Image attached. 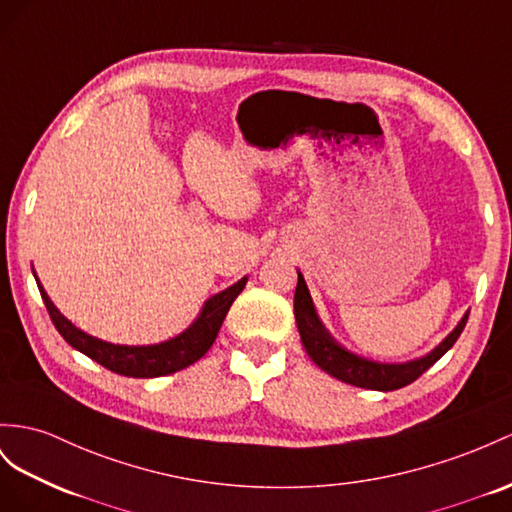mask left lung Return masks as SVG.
I'll list each match as a JSON object with an SVG mask.
<instances>
[{"label":"left lung","instance_id":"obj_1","mask_svg":"<svg viewBox=\"0 0 512 512\" xmlns=\"http://www.w3.org/2000/svg\"><path fill=\"white\" fill-rule=\"evenodd\" d=\"M294 316L298 324L300 342H303L307 355L320 370L335 376L337 381L342 383L363 387V389H378V391H393L417 381V378L430 368V365H435L445 352L454 346V342L461 337L467 324V316H465L461 322H458L456 329L430 352V355L409 363L389 365V363H376V361H368L363 357L352 355V352L344 350L329 333L324 331L322 322L316 316V309H313L307 283L300 272H298V285L294 294Z\"/></svg>","mask_w":512,"mask_h":512}]
</instances>
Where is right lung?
Returning a JSON list of instances; mask_svg holds the SVG:
<instances>
[{
    "mask_svg": "<svg viewBox=\"0 0 512 512\" xmlns=\"http://www.w3.org/2000/svg\"><path fill=\"white\" fill-rule=\"evenodd\" d=\"M244 285L246 277L231 285L229 290L209 298L199 320H196L186 333L155 346H116L101 342V339L93 335H86L84 331L75 329V326L54 307L41 283H38V290H41L49 318L54 322L58 333L64 337V342L71 344L75 350L84 352L86 357L97 361L114 374L129 378H155L188 368V365L199 361L205 352L212 348L222 326V320H225L233 300L244 290Z\"/></svg>",
    "mask_w": 512,
    "mask_h": 512,
    "instance_id": "right-lung-1",
    "label": "right lung"
}]
</instances>
